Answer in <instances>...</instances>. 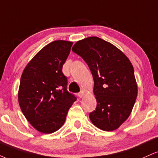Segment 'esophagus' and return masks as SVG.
<instances>
[{"label": "esophagus", "instance_id": "34e87169", "mask_svg": "<svg viewBox=\"0 0 158 158\" xmlns=\"http://www.w3.org/2000/svg\"><path fill=\"white\" fill-rule=\"evenodd\" d=\"M85 92L84 91V90H81V91L79 92V94H78V97H79V98H81L83 97V96L85 95Z\"/></svg>", "mask_w": 158, "mask_h": 158}]
</instances>
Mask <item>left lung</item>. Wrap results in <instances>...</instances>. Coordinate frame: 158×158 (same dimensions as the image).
Listing matches in <instances>:
<instances>
[{
  "mask_svg": "<svg viewBox=\"0 0 158 158\" xmlns=\"http://www.w3.org/2000/svg\"><path fill=\"white\" fill-rule=\"evenodd\" d=\"M72 51L87 63L94 78L97 104L89 114L90 121L103 131L117 129L129 117L137 97L131 61L118 48L95 36L77 41Z\"/></svg>",
  "mask_w": 158,
  "mask_h": 158,
  "instance_id": "left-lung-1",
  "label": "left lung"
}]
</instances>
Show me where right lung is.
Masks as SVG:
<instances>
[{
  "instance_id": "obj_1",
  "label": "right lung",
  "mask_w": 158,
  "mask_h": 158,
  "mask_svg": "<svg viewBox=\"0 0 158 158\" xmlns=\"http://www.w3.org/2000/svg\"><path fill=\"white\" fill-rule=\"evenodd\" d=\"M73 43L58 40L41 49L23 70L19 102L21 111L36 130L50 134L59 130L77 97L67 90L62 67Z\"/></svg>"
}]
</instances>
